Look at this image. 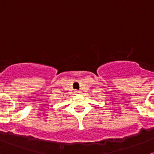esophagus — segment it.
<instances>
[{"mask_svg":"<svg viewBox=\"0 0 154 154\" xmlns=\"http://www.w3.org/2000/svg\"><path fill=\"white\" fill-rule=\"evenodd\" d=\"M75 94H80V93H81V91L76 90V91H75Z\"/></svg>","mask_w":154,"mask_h":154,"instance_id":"34e87169","label":"esophagus"}]
</instances>
